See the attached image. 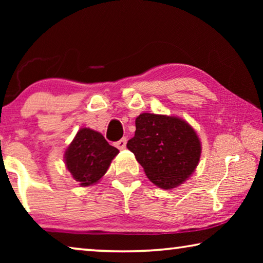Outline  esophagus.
<instances>
[{"label":"esophagus","mask_w":263,"mask_h":263,"mask_svg":"<svg viewBox=\"0 0 263 263\" xmlns=\"http://www.w3.org/2000/svg\"><path fill=\"white\" fill-rule=\"evenodd\" d=\"M126 138H122V139L121 140H118L117 142H116V147H117V148H119V149H124V148H125L126 147Z\"/></svg>","instance_id":"esophagus-1"}]
</instances>
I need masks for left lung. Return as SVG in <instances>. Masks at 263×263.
<instances>
[{"mask_svg": "<svg viewBox=\"0 0 263 263\" xmlns=\"http://www.w3.org/2000/svg\"><path fill=\"white\" fill-rule=\"evenodd\" d=\"M126 147L136 155L149 181L166 190L189 179L202 153L197 133L185 121L148 112L136 118L135 137Z\"/></svg>", "mask_w": 263, "mask_h": 263, "instance_id": "left-lung-1", "label": "left lung"}]
</instances>
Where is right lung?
Returning <instances> with one entry per match:
<instances>
[{
	"label": "right lung",
	"instance_id": "right-lung-1",
	"mask_svg": "<svg viewBox=\"0 0 263 263\" xmlns=\"http://www.w3.org/2000/svg\"><path fill=\"white\" fill-rule=\"evenodd\" d=\"M119 151L109 145L100 132L83 127L65 152V164L81 186L99 182Z\"/></svg>",
	"mask_w": 263,
	"mask_h": 263
}]
</instances>
